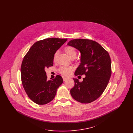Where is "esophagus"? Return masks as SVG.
<instances>
[{"label": "esophagus", "instance_id": "obj_1", "mask_svg": "<svg viewBox=\"0 0 133 133\" xmlns=\"http://www.w3.org/2000/svg\"><path fill=\"white\" fill-rule=\"evenodd\" d=\"M62 78H63V79L64 81H65V80H66L68 78V77H66V76H62Z\"/></svg>", "mask_w": 133, "mask_h": 133}]
</instances>
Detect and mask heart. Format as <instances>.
<instances>
[{"label": "heart", "mask_w": 133, "mask_h": 133, "mask_svg": "<svg viewBox=\"0 0 133 133\" xmlns=\"http://www.w3.org/2000/svg\"><path fill=\"white\" fill-rule=\"evenodd\" d=\"M64 50L70 58L74 59L75 57H76L77 55V50L74 47L69 46V45L66 46L64 48ZM57 55V52H56L54 54V56H53L54 61L56 60ZM73 68L71 66H62V67H60L58 69V71L61 74L67 76L69 75L71 72L73 70Z\"/></svg>", "instance_id": "obj_1"}]
</instances>
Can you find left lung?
<instances>
[{
  "label": "left lung",
  "mask_w": 133,
  "mask_h": 133,
  "mask_svg": "<svg viewBox=\"0 0 133 133\" xmlns=\"http://www.w3.org/2000/svg\"><path fill=\"white\" fill-rule=\"evenodd\" d=\"M68 45L81 53V64L75 75L86 76L82 82L73 78L75 85L70 90L71 95L80 103H91L103 94L109 82L112 74L109 54L101 45L90 39H73Z\"/></svg>",
  "instance_id": "8db88e82"
}]
</instances>
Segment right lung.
<instances>
[{
    "label": "right lung",
    "instance_id": "right-lung-1",
    "mask_svg": "<svg viewBox=\"0 0 133 133\" xmlns=\"http://www.w3.org/2000/svg\"><path fill=\"white\" fill-rule=\"evenodd\" d=\"M67 40L57 38L39 40L24 57L21 66V82L28 97L37 104L51 101L63 82L60 75L48 81L44 69L53 66L54 54Z\"/></svg>",
    "mask_w": 133,
    "mask_h": 133
}]
</instances>
